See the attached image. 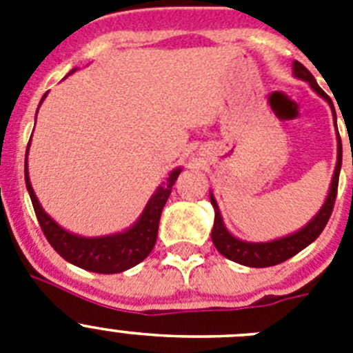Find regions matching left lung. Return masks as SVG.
<instances>
[{
  "instance_id": "left-lung-1",
  "label": "left lung",
  "mask_w": 353,
  "mask_h": 353,
  "mask_svg": "<svg viewBox=\"0 0 353 353\" xmlns=\"http://www.w3.org/2000/svg\"><path fill=\"white\" fill-rule=\"evenodd\" d=\"M293 74L299 77V79H304L311 84V88L318 93L320 97H323L329 105L332 108V114H334V123H336V111L334 104L330 101V97L323 92L320 86H318L316 79L313 77L307 68L304 67L299 61H293ZM338 129V125H336ZM339 134V132H338ZM339 139V148H338V164H336L334 176H332V183H330V191L327 196L325 203L320 208L316 215H314L311 223L305 224L302 230H299L297 233L293 235L285 236V239L272 240V242H260V244H254V242H244V240H239L228 232L224 228L223 219H221L219 208L215 203L214 196H210V201L214 205L215 210V219H214V230H212V242H214L215 249L226 256L228 260L236 261L240 265H245V267H272V265L283 263L288 258L295 256L297 252H301L302 249L307 248L311 242L320 236V233L323 232V228L327 226L330 219V214H332V208H334L336 196H338V182H339V170H341V138Z\"/></svg>"
}]
</instances>
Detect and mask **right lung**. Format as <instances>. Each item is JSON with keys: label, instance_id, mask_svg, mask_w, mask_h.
<instances>
[{"label": "right lung", "instance_id": "right-lung-1", "mask_svg": "<svg viewBox=\"0 0 353 353\" xmlns=\"http://www.w3.org/2000/svg\"><path fill=\"white\" fill-rule=\"evenodd\" d=\"M43 99H46V95H43ZM28 148H30V143H28ZM180 171H182L180 168L171 171L170 179L150 198L145 212L130 230L118 233V235L86 239V236H77L65 232L63 228L58 226L43 212L35 192H33L30 176H28V162H24V180H26L28 192H30L31 203L35 208L37 219H39L43 235L49 240V244L61 258L70 261L72 265H77L81 269L92 270L97 274L123 272L134 265L141 263L152 252L155 242H157V230L162 208H164L171 191H173V185L179 179Z\"/></svg>", "mask_w": 353, "mask_h": 353}]
</instances>
